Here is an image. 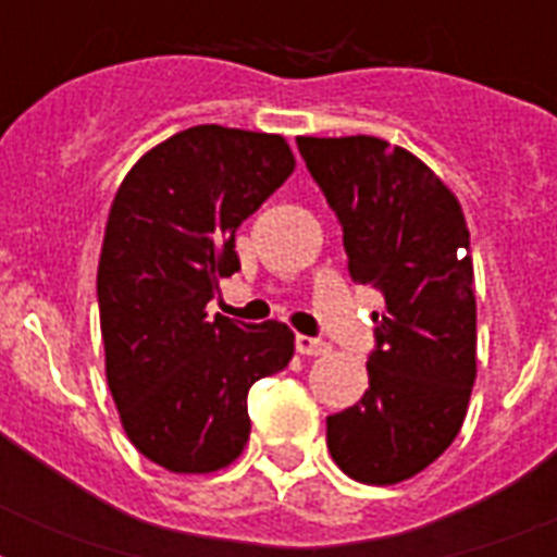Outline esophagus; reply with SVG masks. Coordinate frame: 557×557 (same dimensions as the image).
Masks as SVG:
<instances>
[{
  "mask_svg": "<svg viewBox=\"0 0 557 557\" xmlns=\"http://www.w3.org/2000/svg\"><path fill=\"white\" fill-rule=\"evenodd\" d=\"M295 347L300 356H323V352L330 349V344L321 338H312V335H297Z\"/></svg>",
  "mask_w": 557,
  "mask_h": 557,
  "instance_id": "34e87169",
  "label": "esophagus"
}]
</instances>
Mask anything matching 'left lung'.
Returning <instances> with one entry per match:
<instances>
[{
    "instance_id": "1",
    "label": "left lung",
    "mask_w": 557,
    "mask_h": 557,
    "mask_svg": "<svg viewBox=\"0 0 557 557\" xmlns=\"http://www.w3.org/2000/svg\"><path fill=\"white\" fill-rule=\"evenodd\" d=\"M297 150L344 227L349 274L381 297L370 387L326 416V445L358 483H401L457 440L476 379L466 216L431 168L381 138H297Z\"/></svg>"
}]
</instances>
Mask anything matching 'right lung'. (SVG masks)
Segmentation results:
<instances>
[{"mask_svg": "<svg viewBox=\"0 0 557 557\" xmlns=\"http://www.w3.org/2000/svg\"><path fill=\"white\" fill-rule=\"evenodd\" d=\"M292 170L280 135L201 124L117 187L98 265L107 379L129 442L168 471L231 466L251 433L248 389L295 356L286 323L205 312L239 269L236 227Z\"/></svg>", "mask_w": 557, "mask_h": 557, "instance_id": "add662e5", "label": "right lung"}]
</instances>
